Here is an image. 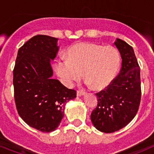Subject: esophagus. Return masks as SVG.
<instances>
[{
    "label": "esophagus",
    "instance_id": "esophagus-1",
    "mask_svg": "<svg viewBox=\"0 0 154 154\" xmlns=\"http://www.w3.org/2000/svg\"><path fill=\"white\" fill-rule=\"evenodd\" d=\"M85 94V92H83V91H80V90H78L77 91V96H84Z\"/></svg>",
    "mask_w": 154,
    "mask_h": 154
}]
</instances>
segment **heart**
<instances>
[{
    "label": "heart",
    "mask_w": 154,
    "mask_h": 154,
    "mask_svg": "<svg viewBox=\"0 0 154 154\" xmlns=\"http://www.w3.org/2000/svg\"><path fill=\"white\" fill-rule=\"evenodd\" d=\"M66 61H57L55 71L65 85L72 86L84 73L87 83L97 90L106 89L116 79L120 67L119 52L112 45L78 42L66 51Z\"/></svg>",
    "instance_id": "obj_1"
}]
</instances>
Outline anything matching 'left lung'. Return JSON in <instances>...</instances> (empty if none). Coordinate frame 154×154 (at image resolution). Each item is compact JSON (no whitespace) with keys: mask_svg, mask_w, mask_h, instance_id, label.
I'll list each match as a JSON object with an SVG mask.
<instances>
[{"mask_svg":"<svg viewBox=\"0 0 154 154\" xmlns=\"http://www.w3.org/2000/svg\"><path fill=\"white\" fill-rule=\"evenodd\" d=\"M114 44L120 53L122 67L112 83L96 94L98 104L90 116L94 126L106 133L130 123L137 115L141 99L140 69L133 48L119 38Z\"/></svg>","mask_w":154,"mask_h":154,"instance_id":"1","label":"left lung"}]
</instances>
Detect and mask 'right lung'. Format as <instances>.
I'll use <instances>...</instances> for the list:
<instances>
[{"mask_svg":"<svg viewBox=\"0 0 154 154\" xmlns=\"http://www.w3.org/2000/svg\"><path fill=\"white\" fill-rule=\"evenodd\" d=\"M58 49V38L35 35L19 48L13 71L17 112L28 126L44 133L55 130L65 103L76 97L75 90L51 78V59Z\"/></svg>","mask_w":154,"mask_h":154,"instance_id":"right-lung-1","label":"right lung"}]
</instances>
